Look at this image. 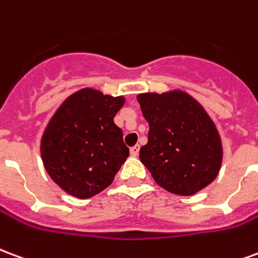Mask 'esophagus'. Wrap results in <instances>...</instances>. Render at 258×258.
Here are the masks:
<instances>
[{"label": "esophagus", "mask_w": 258, "mask_h": 258, "mask_svg": "<svg viewBox=\"0 0 258 258\" xmlns=\"http://www.w3.org/2000/svg\"><path fill=\"white\" fill-rule=\"evenodd\" d=\"M130 152H131V156H138V152H140V145H135L133 146L131 149H130Z\"/></svg>", "instance_id": "esophagus-1"}]
</instances>
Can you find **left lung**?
I'll use <instances>...</instances> for the list:
<instances>
[{
    "label": "left lung",
    "instance_id": "obj_1",
    "mask_svg": "<svg viewBox=\"0 0 258 258\" xmlns=\"http://www.w3.org/2000/svg\"><path fill=\"white\" fill-rule=\"evenodd\" d=\"M149 123L140 159L168 192L189 196L211 184L222 162L220 134L203 106L184 91L137 96Z\"/></svg>",
    "mask_w": 258,
    "mask_h": 258
}]
</instances>
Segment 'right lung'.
I'll list each match as a JSON object with an SVG mask.
<instances>
[{
	"mask_svg": "<svg viewBox=\"0 0 258 258\" xmlns=\"http://www.w3.org/2000/svg\"><path fill=\"white\" fill-rule=\"evenodd\" d=\"M124 96L83 88L59 106L41 138V157L49 177L64 192L88 199L113 182L130 155L123 131L113 118Z\"/></svg>",
	"mask_w": 258,
	"mask_h": 258,
	"instance_id": "add662e5",
	"label": "right lung"
}]
</instances>
